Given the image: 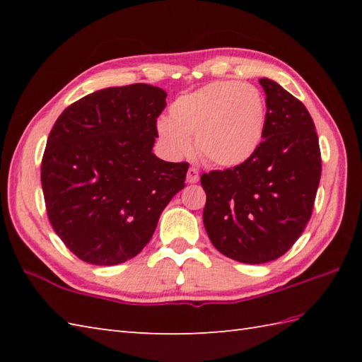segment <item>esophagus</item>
Here are the masks:
<instances>
[{"instance_id": "obj_1", "label": "esophagus", "mask_w": 362, "mask_h": 362, "mask_svg": "<svg viewBox=\"0 0 362 362\" xmlns=\"http://www.w3.org/2000/svg\"><path fill=\"white\" fill-rule=\"evenodd\" d=\"M187 180H188V183H196V182H199V169H197V168L191 166V168L188 169Z\"/></svg>"}]
</instances>
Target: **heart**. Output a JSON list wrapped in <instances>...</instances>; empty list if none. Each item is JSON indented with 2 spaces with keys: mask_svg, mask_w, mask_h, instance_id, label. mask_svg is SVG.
<instances>
[{
  "mask_svg": "<svg viewBox=\"0 0 362 362\" xmlns=\"http://www.w3.org/2000/svg\"><path fill=\"white\" fill-rule=\"evenodd\" d=\"M165 148L182 156L194 138L197 156L214 166L230 168L257 152L264 130V99L250 83L216 81L177 98L169 119L158 121Z\"/></svg>",
  "mask_w": 362,
  "mask_h": 362,
  "instance_id": "1",
  "label": "heart"
}]
</instances>
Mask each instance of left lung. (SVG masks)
Here are the masks:
<instances>
[{
	"mask_svg": "<svg viewBox=\"0 0 362 362\" xmlns=\"http://www.w3.org/2000/svg\"><path fill=\"white\" fill-rule=\"evenodd\" d=\"M263 141L235 168L201 175L204 226L222 255L247 264L284 255L311 218L322 173L319 138L306 107L271 79Z\"/></svg>",
	"mask_w": 362,
	"mask_h": 362,
	"instance_id": "8db88e82",
	"label": "left lung"
}]
</instances>
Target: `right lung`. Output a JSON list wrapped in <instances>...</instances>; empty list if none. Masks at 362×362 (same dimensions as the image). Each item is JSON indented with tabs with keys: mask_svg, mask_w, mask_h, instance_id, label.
<instances>
[{
	"mask_svg": "<svg viewBox=\"0 0 362 362\" xmlns=\"http://www.w3.org/2000/svg\"><path fill=\"white\" fill-rule=\"evenodd\" d=\"M165 107L158 87H110L68 105L52 126L42 158L46 213L86 263L113 266L138 255L185 187L187 161L152 153Z\"/></svg>",
	"mask_w": 362,
	"mask_h": 362,
	"instance_id": "obj_1",
	"label": "right lung"
}]
</instances>
